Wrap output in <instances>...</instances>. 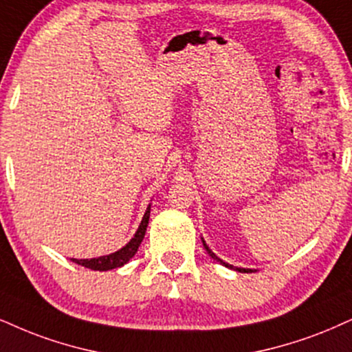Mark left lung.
I'll list each match as a JSON object with an SVG mask.
<instances>
[{"label": "left lung", "mask_w": 352, "mask_h": 352, "mask_svg": "<svg viewBox=\"0 0 352 352\" xmlns=\"http://www.w3.org/2000/svg\"><path fill=\"white\" fill-rule=\"evenodd\" d=\"M202 243H204V248H206V251H207V253H209L210 256H212V258H214V259H217V261H219L220 264H223V266L225 267H230V269H236V271L238 272H253V271H251V269H245V267H233L232 266V264H228V263H223L222 261V259H220V258H217V256H215V253H212V251H210V248H209V246H207L206 245V241H204L202 240Z\"/></svg>", "instance_id": "obj_1"}]
</instances>
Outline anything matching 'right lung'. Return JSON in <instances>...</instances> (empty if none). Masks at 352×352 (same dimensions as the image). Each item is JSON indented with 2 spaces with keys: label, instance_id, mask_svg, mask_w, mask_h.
<instances>
[{
  "label": "right lung",
  "instance_id": "obj_1",
  "mask_svg": "<svg viewBox=\"0 0 352 352\" xmlns=\"http://www.w3.org/2000/svg\"><path fill=\"white\" fill-rule=\"evenodd\" d=\"M148 219H150V206L146 207L140 227H138L132 240H130L127 245L124 246V248L116 251V253H111L107 256H99V258H93V259H75L73 258L72 261L80 264V266L93 269V271H109V269L124 266V264H127L130 259L135 256L138 246H140L143 236H145L146 227H148Z\"/></svg>",
  "mask_w": 352,
  "mask_h": 352
}]
</instances>
